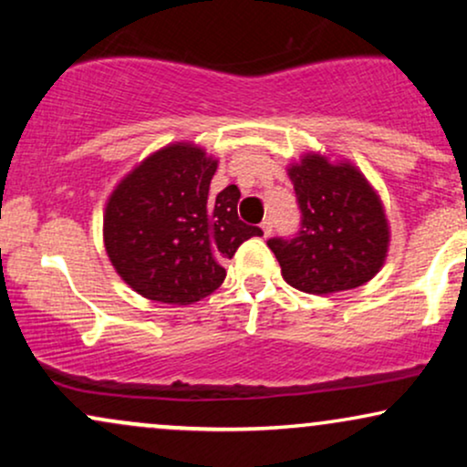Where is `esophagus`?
I'll use <instances>...</instances> for the list:
<instances>
[{
	"label": "esophagus",
	"mask_w": 467,
	"mask_h": 467,
	"mask_svg": "<svg viewBox=\"0 0 467 467\" xmlns=\"http://www.w3.org/2000/svg\"><path fill=\"white\" fill-rule=\"evenodd\" d=\"M261 230H264V237H270V234H272V222H270V219H265V222L261 223Z\"/></svg>",
	"instance_id": "esophagus-1"
}]
</instances>
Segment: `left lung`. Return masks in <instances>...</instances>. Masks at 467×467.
<instances>
[{
    "label": "left lung",
    "instance_id": "left-lung-1",
    "mask_svg": "<svg viewBox=\"0 0 467 467\" xmlns=\"http://www.w3.org/2000/svg\"><path fill=\"white\" fill-rule=\"evenodd\" d=\"M287 175L301 230L294 239L267 241L283 278L307 294L345 292L371 281L387 259L390 233L368 180L351 162L334 164L320 153H305Z\"/></svg>",
    "mask_w": 467,
    "mask_h": 467
}]
</instances>
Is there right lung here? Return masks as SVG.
Here are the masks:
<instances>
[{
  "label": "right lung",
  "instance_id": "obj_1",
  "mask_svg": "<svg viewBox=\"0 0 467 467\" xmlns=\"http://www.w3.org/2000/svg\"><path fill=\"white\" fill-rule=\"evenodd\" d=\"M215 171L217 160L197 144H166L111 192L105 250L133 292L155 303L202 301L226 278L223 261L245 239L264 234L239 219L237 186L208 197Z\"/></svg>",
  "mask_w": 467,
  "mask_h": 467
}]
</instances>
